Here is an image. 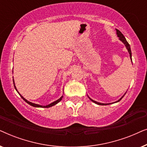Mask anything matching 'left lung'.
<instances>
[{
  "mask_svg": "<svg viewBox=\"0 0 147 147\" xmlns=\"http://www.w3.org/2000/svg\"><path fill=\"white\" fill-rule=\"evenodd\" d=\"M116 33H117V35H118V37H119V39H120V41H122V42H123L124 45H125L126 47V49H128V53H129V54H130V57L131 58V57H132V53H131V50H130V45H129V43H128V41H126V38L124 37V36L123 35H122V33H121V32H120V31H119V30L116 29ZM131 60H132V59H131ZM124 96H122V97L121 98H120V99L119 100H118V101L116 102H118L120 101V100H121L122 98L124 97ZM90 100H91V101H92V102H94V103H96V104H98V105H107V104H102V103H99V102H97L94 101V100H92L91 98H90Z\"/></svg>",
  "mask_w": 147,
  "mask_h": 147,
  "instance_id": "8db88e82",
  "label": "left lung"
}]
</instances>
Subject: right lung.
Listing matches in <instances>:
<instances>
[{"instance_id": "right-lung-1", "label": "right lung", "mask_w": 147, "mask_h": 147, "mask_svg": "<svg viewBox=\"0 0 147 147\" xmlns=\"http://www.w3.org/2000/svg\"><path fill=\"white\" fill-rule=\"evenodd\" d=\"M13 84H14V86H15V90H17V89H16V87H15V82H14V81H13ZM18 93H19V92H18ZM20 96H21V97L23 98V99L25 100V101L27 102V104H29V105H31V106H34V107H38V108H49V107H51V106H54V105H55L56 104H57L58 102H60L61 100V99H62V98H63V96H61V98H59V99H58L57 100H56V101H55V102H53V103H51V104H49V105H47V106H41V105H39V104H34V103H31V102H29V101H27V100L26 99H25V98H24L23 96H22L21 94H19Z\"/></svg>"}]
</instances>
